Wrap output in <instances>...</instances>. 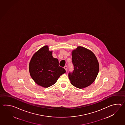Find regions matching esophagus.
<instances>
[{"label": "esophagus", "mask_w": 125, "mask_h": 125, "mask_svg": "<svg viewBox=\"0 0 125 125\" xmlns=\"http://www.w3.org/2000/svg\"><path fill=\"white\" fill-rule=\"evenodd\" d=\"M64 68L65 69V70L66 71H67V66H64Z\"/></svg>", "instance_id": "1"}]
</instances>
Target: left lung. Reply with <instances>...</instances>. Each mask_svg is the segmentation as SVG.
<instances>
[{"mask_svg": "<svg viewBox=\"0 0 125 125\" xmlns=\"http://www.w3.org/2000/svg\"><path fill=\"white\" fill-rule=\"evenodd\" d=\"M74 70L69 73L72 85L79 88H86L96 80L99 71L97 59L93 52L82 46H78L72 51Z\"/></svg>", "mask_w": 125, "mask_h": 125, "instance_id": "1", "label": "left lung"}]
</instances>
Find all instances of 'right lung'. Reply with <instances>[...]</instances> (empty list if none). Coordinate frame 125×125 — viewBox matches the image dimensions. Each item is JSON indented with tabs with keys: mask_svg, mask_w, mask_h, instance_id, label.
Here are the masks:
<instances>
[{
	"mask_svg": "<svg viewBox=\"0 0 125 125\" xmlns=\"http://www.w3.org/2000/svg\"><path fill=\"white\" fill-rule=\"evenodd\" d=\"M48 45L40 49L33 55L29 64V72L32 79L37 84L48 88L56 83L60 76L66 72L59 66L58 59L52 56Z\"/></svg>",
	"mask_w": 125,
	"mask_h": 125,
	"instance_id": "1",
	"label": "right lung"
}]
</instances>
